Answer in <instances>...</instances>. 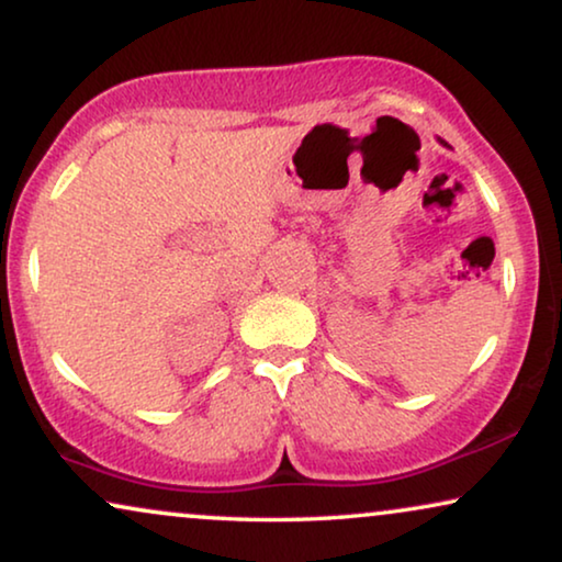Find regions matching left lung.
Wrapping results in <instances>:
<instances>
[{
  "label": "left lung",
  "mask_w": 562,
  "mask_h": 562,
  "mask_svg": "<svg viewBox=\"0 0 562 562\" xmlns=\"http://www.w3.org/2000/svg\"><path fill=\"white\" fill-rule=\"evenodd\" d=\"M440 143H442V145H448V143H445V140H440Z\"/></svg>",
  "instance_id": "8db88e82"
}]
</instances>
